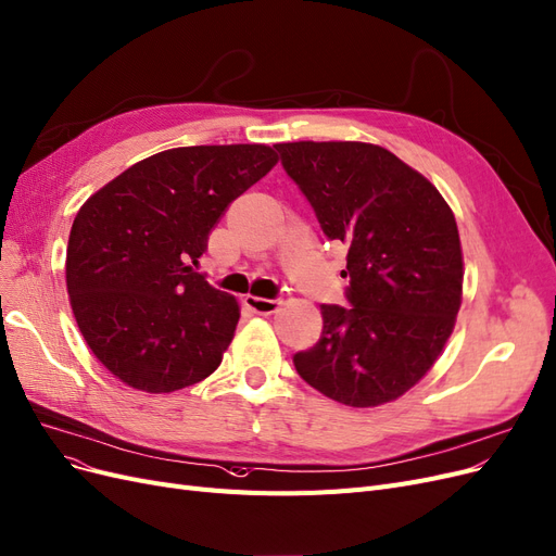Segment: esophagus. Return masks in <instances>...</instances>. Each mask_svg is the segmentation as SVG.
Masks as SVG:
<instances>
[{
	"label": "esophagus",
	"instance_id": "34e87169",
	"mask_svg": "<svg viewBox=\"0 0 556 556\" xmlns=\"http://www.w3.org/2000/svg\"><path fill=\"white\" fill-rule=\"evenodd\" d=\"M243 303H245V308H251L257 315H271L282 305L280 299H262V296H251V294L243 296Z\"/></svg>",
	"mask_w": 556,
	"mask_h": 556
}]
</instances>
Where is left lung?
Returning <instances> with one entry per match:
<instances>
[{
    "label": "left lung",
    "mask_w": 556,
    "mask_h": 556,
    "mask_svg": "<svg viewBox=\"0 0 556 556\" xmlns=\"http://www.w3.org/2000/svg\"><path fill=\"white\" fill-rule=\"evenodd\" d=\"M280 163L321 232L350 245V305L321 303V336L294 354L313 389L350 407L407 393L442 354L463 301V251L439 190L389 149L285 142Z\"/></svg>",
    "instance_id": "1"
}]
</instances>
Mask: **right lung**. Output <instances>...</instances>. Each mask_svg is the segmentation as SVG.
<instances>
[{
  "instance_id": "1",
  "label": "right lung",
  "mask_w": 556,
  "mask_h": 556,
  "mask_svg": "<svg viewBox=\"0 0 556 556\" xmlns=\"http://www.w3.org/2000/svg\"><path fill=\"white\" fill-rule=\"evenodd\" d=\"M276 163L264 144L167 149L83 204L66 248L71 308L124 384L172 393L220 366L239 305L193 266L227 206Z\"/></svg>"
}]
</instances>
